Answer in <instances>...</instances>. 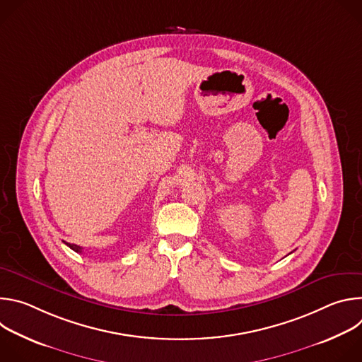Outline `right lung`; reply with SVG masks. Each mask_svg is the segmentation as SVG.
I'll return each mask as SVG.
<instances>
[{"mask_svg":"<svg viewBox=\"0 0 362 362\" xmlns=\"http://www.w3.org/2000/svg\"><path fill=\"white\" fill-rule=\"evenodd\" d=\"M69 247H71L74 252H78V253H81L83 252V247H80V246H77V245H74V243H66Z\"/></svg>","mask_w":362,"mask_h":362,"instance_id":"add662e5","label":"right lung"}]
</instances>
